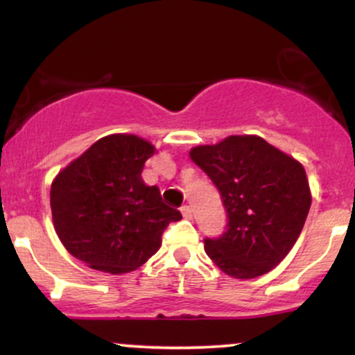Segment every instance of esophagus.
I'll return each mask as SVG.
<instances>
[{"mask_svg":"<svg viewBox=\"0 0 355 355\" xmlns=\"http://www.w3.org/2000/svg\"><path fill=\"white\" fill-rule=\"evenodd\" d=\"M181 213H182V216L186 218V220H192V208L189 207V205H182L181 207Z\"/></svg>","mask_w":355,"mask_h":355,"instance_id":"esophagus-1","label":"esophagus"}]
</instances>
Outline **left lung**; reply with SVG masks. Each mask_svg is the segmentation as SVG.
Here are the masks:
<instances>
[{
    "instance_id": "8db88e82",
    "label": "left lung",
    "mask_w": 355,
    "mask_h": 355,
    "mask_svg": "<svg viewBox=\"0 0 355 355\" xmlns=\"http://www.w3.org/2000/svg\"><path fill=\"white\" fill-rule=\"evenodd\" d=\"M227 213L226 231L205 252L226 275L252 279L273 270L300 236L312 196L305 169L257 135H231L191 150Z\"/></svg>"
}]
</instances>
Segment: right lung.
I'll return each mask as SVG.
<instances>
[{
    "mask_svg": "<svg viewBox=\"0 0 355 355\" xmlns=\"http://www.w3.org/2000/svg\"><path fill=\"white\" fill-rule=\"evenodd\" d=\"M155 147L132 134L92 145L55 178L50 205L67 252L103 273H129L162 245L169 223L182 218L142 179Z\"/></svg>",
    "mask_w": 355,
    "mask_h": 355,
    "instance_id": "obj_1",
    "label": "right lung"
}]
</instances>
